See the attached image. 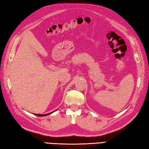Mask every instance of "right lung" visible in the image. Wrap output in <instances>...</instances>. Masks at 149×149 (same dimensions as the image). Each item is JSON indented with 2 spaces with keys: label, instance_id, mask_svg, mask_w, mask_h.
<instances>
[{
  "label": "right lung",
  "instance_id": "obj_1",
  "mask_svg": "<svg viewBox=\"0 0 149 149\" xmlns=\"http://www.w3.org/2000/svg\"><path fill=\"white\" fill-rule=\"evenodd\" d=\"M54 111H52V112H51V113H47V114H45V115H42V114H34V115H36V116H44L49 115H50V114H51V113H52L53 112H54Z\"/></svg>",
  "mask_w": 149,
  "mask_h": 149
}]
</instances>
